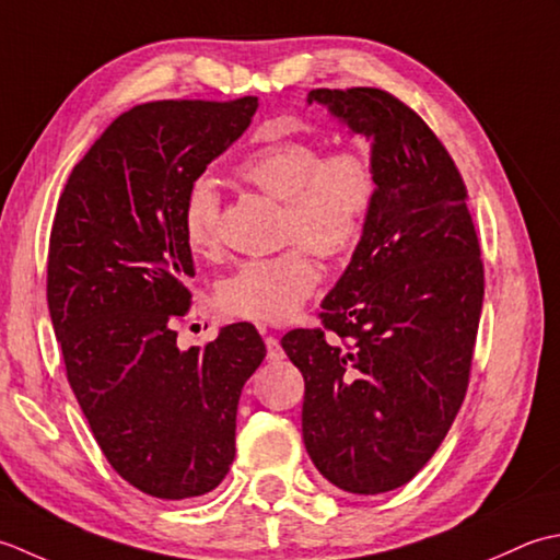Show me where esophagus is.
Returning <instances> with one entry per match:
<instances>
[{
  "label": "esophagus",
  "mask_w": 560,
  "mask_h": 560,
  "mask_svg": "<svg viewBox=\"0 0 560 560\" xmlns=\"http://www.w3.org/2000/svg\"><path fill=\"white\" fill-rule=\"evenodd\" d=\"M266 348H268V360L270 362L282 360V346H280V340L276 336H268L266 338Z\"/></svg>",
  "instance_id": "obj_1"
}]
</instances>
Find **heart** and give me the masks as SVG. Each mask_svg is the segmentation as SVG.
Instances as JSON below:
<instances>
[{"label": "heart", "instance_id": "obj_1", "mask_svg": "<svg viewBox=\"0 0 560 560\" xmlns=\"http://www.w3.org/2000/svg\"><path fill=\"white\" fill-rule=\"evenodd\" d=\"M234 176L282 202L280 238L294 246L238 266L217 284V306L244 322L282 324L300 312L322 280L312 250L336 260L362 242L376 202L374 166L358 150L324 154L322 144L284 137L250 150L234 166ZM180 230L192 254H220V196L210 178L188 186Z\"/></svg>", "mask_w": 560, "mask_h": 560}]
</instances>
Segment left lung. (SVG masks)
<instances>
[{
    "label": "left lung",
    "instance_id": "left-lung-1",
    "mask_svg": "<svg viewBox=\"0 0 560 560\" xmlns=\"http://www.w3.org/2000/svg\"><path fill=\"white\" fill-rule=\"evenodd\" d=\"M372 140L376 202L362 242L322 302V328L282 348L304 376V447L355 495L406 486L447 435L469 386L483 260L466 186L428 122L389 91L314 89Z\"/></svg>",
    "mask_w": 560,
    "mask_h": 560
}]
</instances>
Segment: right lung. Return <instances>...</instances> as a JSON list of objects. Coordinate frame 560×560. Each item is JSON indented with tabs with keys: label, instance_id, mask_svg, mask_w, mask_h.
Wrapping results in <instances>:
<instances>
[{
	"label": "right lung",
	"instance_id": "add662e5",
	"mask_svg": "<svg viewBox=\"0 0 560 560\" xmlns=\"http://www.w3.org/2000/svg\"><path fill=\"white\" fill-rule=\"evenodd\" d=\"M256 108V96L135 106L91 144L57 202L48 306L67 382L108 464L152 498L222 483L238 396L266 358L246 322L188 350L174 330L196 276L180 205Z\"/></svg>",
	"mask_w": 560,
	"mask_h": 560
}]
</instances>
